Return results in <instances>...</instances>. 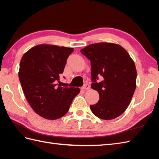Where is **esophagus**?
<instances>
[{
    "instance_id": "obj_1",
    "label": "esophagus",
    "mask_w": 159,
    "mask_h": 159,
    "mask_svg": "<svg viewBox=\"0 0 159 159\" xmlns=\"http://www.w3.org/2000/svg\"><path fill=\"white\" fill-rule=\"evenodd\" d=\"M90 89V86L89 84H85V85H83V87H81V89L83 91H86V90H88Z\"/></svg>"
}]
</instances>
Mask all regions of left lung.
<instances>
[{
    "mask_svg": "<svg viewBox=\"0 0 159 159\" xmlns=\"http://www.w3.org/2000/svg\"><path fill=\"white\" fill-rule=\"evenodd\" d=\"M80 52L90 60L92 88L100 99L90 105L92 113L102 120L121 116L131 101L136 88L137 70L133 60L122 46L116 43H93ZM101 82H97L98 76Z\"/></svg>",
    "mask_w": 159,
    "mask_h": 159,
    "instance_id": "obj_1",
    "label": "left lung"
}]
</instances>
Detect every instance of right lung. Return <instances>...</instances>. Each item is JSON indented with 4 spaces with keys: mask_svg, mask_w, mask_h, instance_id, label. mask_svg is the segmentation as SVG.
Instances as JSON below:
<instances>
[{
    "mask_svg": "<svg viewBox=\"0 0 159 159\" xmlns=\"http://www.w3.org/2000/svg\"><path fill=\"white\" fill-rule=\"evenodd\" d=\"M73 48L41 44L33 47L22 57L18 72L26 100L39 116L57 120L69 110L79 88L57 86L67 59Z\"/></svg>",
    "mask_w": 159,
    "mask_h": 159,
    "instance_id": "right-lung-1",
    "label": "right lung"
}]
</instances>
